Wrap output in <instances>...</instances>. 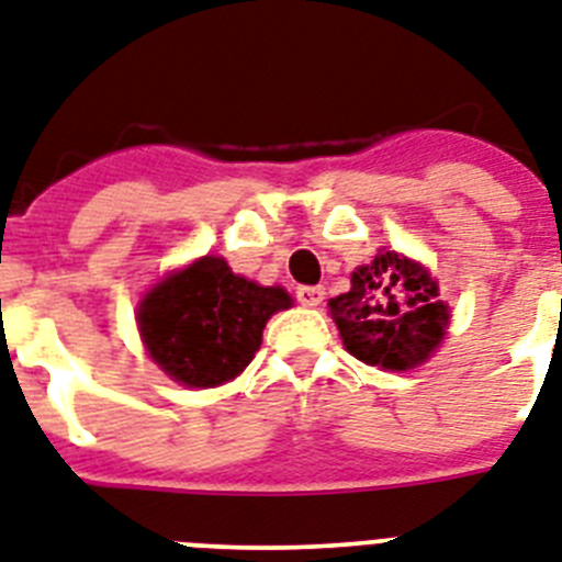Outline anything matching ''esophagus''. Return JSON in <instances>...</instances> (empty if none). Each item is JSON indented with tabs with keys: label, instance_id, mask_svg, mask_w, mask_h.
Listing matches in <instances>:
<instances>
[{
	"label": "esophagus",
	"instance_id": "obj_1",
	"mask_svg": "<svg viewBox=\"0 0 562 562\" xmlns=\"http://www.w3.org/2000/svg\"><path fill=\"white\" fill-rule=\"evenodd\" d=\"M325 291L319 289V285H300L296 289V300L305 305V308H317L319 303H323Z\"/></svg>",
	"mask_w": 562,
	"mask_h": 562
}]
</instances>
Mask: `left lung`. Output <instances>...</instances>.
I'll list each match as a JSON object with an SVG mask.
<instances>
[{"label":"left lung","instance_id":"8db88e82","mask_svg":"<svg viewBox=\"0 0 562 562\" xmlns=\"http://www.w3.org/2000/svg\"><path fill=\"white\" fill-rule=\"evenodd\" d=\"M342 346L383 371L417 369L446 337L451 311L426 268L397 251H380L351 273V291L328 300Z\"/></svg>","mask_w":562,"mask_h":562}]
</instances>
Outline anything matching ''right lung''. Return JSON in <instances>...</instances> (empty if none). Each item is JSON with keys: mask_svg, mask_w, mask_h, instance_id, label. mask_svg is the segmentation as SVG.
Masks as SVG:
<instances>
[{"mask_svg": "<svg viewBox=\"0 0 562 562\" xmlns=\"http://www.w3.org/2000/svg\"><path fill=\"white\" fill-rule=\"evenodd\" d=\"M285 308V289L245 280L223 257H202L157 282L143 296L136 323L165 374L188 389H214L243 374L271 314Z\"/></svg>", "mask_w": 562, "mask_h": 562, "instance_id": "1", "label": "right lung"}]
</instances>
